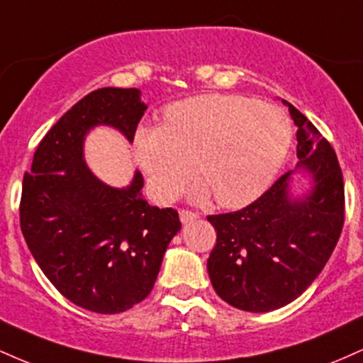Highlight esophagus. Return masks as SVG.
<instances>
[{
    "instance_id": "esophagus-1",
    "label": "esophagus",
    "mask_w": 363,
    "mask_h": 363,
    "mask_svg": "<svg viewBox=\"0 0 363 363\" xmlns=\"http://www.w3.org/2000/svg\"><path fill=\"white\" fill-rule=\"evenodd\" d=\"M179 216H181V222H182V223H189V222H193V220L198 218L199 215L196 213V211L184 210V208H182V210L179 211Z\"/></svg>"
}]
</instances>
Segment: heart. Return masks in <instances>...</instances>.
<instances>
[{
  "label": "heart",
  "mask_w": 363,
  "mask_h": 363,
  "mask_svg": "<svg viewBox=\"0 0 363 363\" xmlns=\"http://www.w3.org/2000/svg\"><path fill=\"white\" fill-rule=\"evenodd\" d=\"M291 143L289 116L242 95H199L167 107L164 124L140 128L135 153L153 194L170 201L193 174L198 198L218 205L254 201L280 172Z\"/></svg>",
  "instance_id": "heart-1"
}]
</instances>
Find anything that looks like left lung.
Returning <instances> with one entry per match:
<instances>
[{"mask_svg":"<svg viewBox=\"0 0 363 363\" xmlns=\"http://www.w3.org/2000/svg\"><path fill=\"white\" fill-rule=\"evenodd\" d=\"M289 111L298 128V167L314 179L311 193L290 198L289 170L242 210L208 215L216 232L208 257L211 285L240 311L269 312L295 301L323 272L343 228L345 184L338 157L301 111L291 104Z\"/></svg>","mask_w":363,"mask_h":363,"instance_id":"left-lung-1","label":"left lung"}]
</instances>
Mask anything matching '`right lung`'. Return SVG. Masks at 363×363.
Listing matches in <instances>:
<instances>
[{
	"instance_id": "right-lung-1",
	"label": "right lung",
	"mask_w": 363,
	"mask_h": 363,
	"mask_svg": "<svg viewBox=\"0 0 363 363\" xmlns=\"http://www.w3.org/2000/svg\"><path fill=\"white\" fill-rule=\"evenodd\" d=\"M140 94L106 86L83 97L45 133L23 176L20 227L32 256L62 297L99 314L147 298L181 230L174 208L150 206L141 196L140 172L116 189L83 160V138L97 124L135 140L147 111Z\"/></svg>"
}]
</instances>
